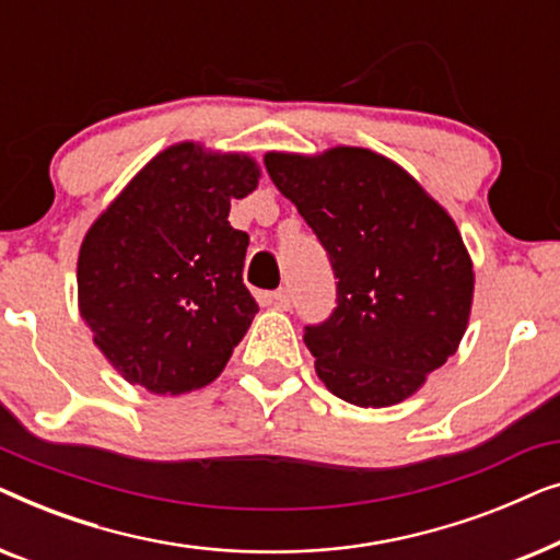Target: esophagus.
<instances>
[{"label": "esophagus", "instance_id": "34e87169", "mask_svg": "<svg viewBox=\"0 0 560 560\" xmlns=\"http://www.w3.org/2000/svg\"><path fill=\"white\" fill-rule=\"evenodd\" d=\"M272 301H275V305H278V308L288 311L290 305H293V295H290L288 288H278V290H275V293H272Z\"/></svg>", "mask_w": 560, "mask_h": 560}]
</instances>
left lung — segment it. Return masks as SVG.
I'll list each match as a JSON object with an SVG mask.
<instances>
[{
    "label": "left lung",
    "instance_id": "left-lung-1",
    "mask_svg": "<svg viewBox=\"0 0 560 560\" xmlns=\"http://www.w3.org/2000/svg\"><path fill=\"white\" fill-rule=\"evenodd\" d=\"M265 167L326 249L336 308L303 328L336 397L385 408L454 354L474 270L454 219L393 160L362 148L270 152Z\"/></svg>",
    "mask_w": 560,
    "mask_h": 560
}]
</instances>
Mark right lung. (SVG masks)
<instances>
[{
  "label": "right lung",
  "instance_id": "obj_1",
  "mask_svg": "<svg viewBox=\"0 0 560 560\" xmlns=\"http://www.w3.org/2000/svg\"><path fill=\"white\" fill-rule=\"evenodd\" d=\"M257 178L247 155L175 144L89 229L81 316L127 382L180 395L226 366L259 311L242 280L249 236L229 224L232 198L252 194Z\"/></svg>",
  "mask_w": 560,
  "mask_h": 560
}]
</instances>
